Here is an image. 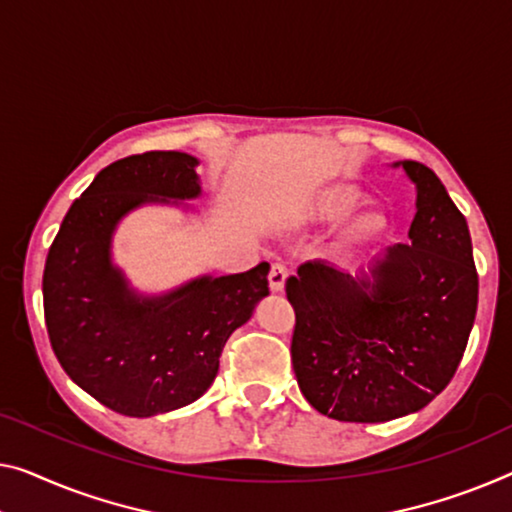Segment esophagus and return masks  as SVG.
Listing matches in <instances>:
<instances>
[{
	"mask_svg": "<svg viewBox=\"0 0 512 512\" xmlns=\"http://www.w3.org/2000/svg\"><path fill=\"white\" fill-rule=\"evenodd\" d=\"M287 282V269L282 264H273L269 273V287L271 292H282Z\"/></svg>",
	"mask_w": 512,
	"mask_h": 512,
	"instance_id": "34e87169",
	"label": "esophagus"
}]
</instances>
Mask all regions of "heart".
Listing matches in <instances>:
<instances>
[{
  "label": "heart",
  "instance_id": "1",
  "mask_svg": "<svg viewBox=\"0 0 512 512\" xmlns=\"http://www.w3.org/2000/svg\"><path fill=\"white\" fill-rule=\"evenodd\" d=\"M363 193L352 183L345 181H333L324 183L310 193H305L299 202V218L308 225H335L342 218H347L354 209L361 207ZM388 232V218L386 213L377 209H368L356 213L349 220L345 232H342V243L352 248H368L375 246Z\"/></svg>",
  "mask_w": 512,
  "mask_h": 512
}]
</instances>
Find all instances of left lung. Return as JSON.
<instances>
[{"label": "left lung", "instance_id": "1", "mask_svg": "<svg viewBox=\"0 0 512 512\" xmlns=\"http://www.w3.org/2000/svg\"><path fill=\"white\" fill-rule=\"evenodd\" d=\"M393 167L416 186L407 246L386 248L358 273L312 259L287 280L296 381L335 421L386 423L421 411L453 379L476 319L467 218L430 167Z\"/></svg>", "mask_w": 512, "mask_h": 512}]
</instances>
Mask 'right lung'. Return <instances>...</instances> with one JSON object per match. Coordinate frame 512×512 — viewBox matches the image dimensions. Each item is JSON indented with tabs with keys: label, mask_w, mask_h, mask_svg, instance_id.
Wrapping results in <instances>:
<instances>
[{
	"label": "right lung",
	"mask_w": 512,
	"mask_h": 512,
	"mask_svg": "<svg viewBox=\"0 0 512 512\" xmlns=\"http://www.w3.org/2000/svg\"><path fill=\"white\" fill-rule=\"evenodd\" d=\"M200 160L181 151L121 158L71 204L43 271L50 345L66 375L105 407L147 418L186 407L218 375L230 335L269 296V264L142 294L112 262L121 220L144 204L190 209Z\"/></svg>",
	"instance_id": "add662e5"
}]
</instances>
